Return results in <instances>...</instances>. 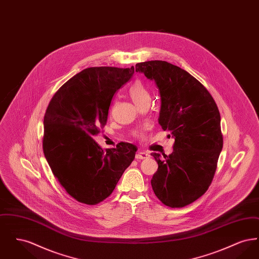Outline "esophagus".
Masks as SVG:
<instances>
[{"instance_id": "34e87169", "label": "esophagus", "mask_w": 259, "mask_h": 259, "mask_svg": "<svg viewBox=\"0 0 259 259\" xmlns=\"http://www.w3.org/2000/svg\"><path fill=\"white\" fill-rule=\"evenodd\" d=\"M150 155L148 154V152H145V151H139L137 154H136V159H147Z\"/></svg>"}]
</instances>
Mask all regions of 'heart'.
Masks as SVG:
<instances>
[{
	"label": "heart",
	"instance_id": "heart-1",
	"mask_svg": "<svg viewBox=\"0 0 259 259\" xmlns=\"http://www.w3.org/2000/svg\"><path fill=\"white\" fill-rule=\"evenodd\" d=\"M129 95L138 107H141L150 102V93L148 88L140 80H137L130 87Z\"/></svg>",
	"mask_w": 259,
	"mask_h": 259
}]
</instances>
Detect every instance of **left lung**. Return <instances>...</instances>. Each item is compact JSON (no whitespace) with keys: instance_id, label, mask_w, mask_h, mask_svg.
<instances>
[{"instance_id":"left-lung-1","label":"left lung","mask_w":259,"mask_h":259,"mask_svg":"<svg viewBox=\"0 0 259 259\" xmlns=\"http://www.w3.org/2000/svg\"><path fill=\"white\" fill-rule=\"evenodd\" d=\"M136 72L153 79L159 89V123L175 139L170 155L151 153L158 170L151 179L156 197L171 208H183L209 188L223 146L219 108L194 76L161 60L136 64Z\"/></svg>"}]
</instances>
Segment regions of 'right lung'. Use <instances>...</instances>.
Returning <instances> with one entry per match:
<instances>
[{
    "label": "right lung",
    "mask_w": 259,
    "mask_h": 259,
    "mask_svg": "<svg viewBox=\"0 0 259 259\" xmlns=\"http://www.w3.org/2000/svg\"><path fill=\"white\" fill-rule=\"evenodd\" d=\"M134 67H91L62 85L44 118V153L66 192L96 205L112 193L135 158L137 147L120 143L102 148L93 140L107 124L111 99L130 80Z\"/></svg>",
    "instance_id": "1"
}]
</instances>
